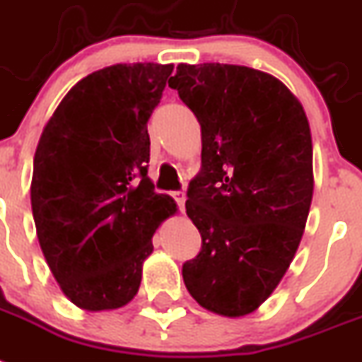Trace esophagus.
Segmentation results:
<instances>
[{"mask_svg": "<svg viewBox=\"0 0 362 362\" xmlns=\"http://www.w3.org/2000/svg\"><path fill=\"white\" fill-rule=\"evenodd\" d=\"M172 198H174L175 202H177L179 209L183 211V209H185V202H187V194H185L183 190H174V192H172Z\"/></svg>", "mask_w": 362, "mask_h": 362, "instance_id": "34e87169", "label": "esophagus"}]
</instances>
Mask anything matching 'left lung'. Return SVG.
I'll list each match as a JSON object with an SVG mask.
<instances>
[{"label": "left lung", "instance_id": "8db88e82", "mask_svg": "<svg viewBox=\"0 0 362 362\" xmlns=\"http://www.w3.org/2000/svg\"><path fill=\"white\" fill-rule=\"evenodd\" d=\"M168 85L202 125V170L187 214L202 235L183 281L199 305L246 316L274 292L313 199V140L281 81L237 64H179Z\"/></svg>", "mask_w": 362, "mask_h": 362}]
</instances>
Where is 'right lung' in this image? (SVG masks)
Returning <instances> with one entry per match:
<instances>
[{
	"instance_id": "add662e5",
	"label": "right lung",
	"mask_w": 362,
	"mask_h": 362,
	"mask_svg": "<svg viewBox=\"0 0 362 362\" xmlns=\"http://www.w3.org/2000/svg\"><path fill=\"white\" fill-rule=\"evenodd\" d=\"M172 64H115L71 86L38 140L31 207L42 253L71 303L127 305L153 233L177 211L148 177V120Z\"/></svg>"
}]
</instances>
